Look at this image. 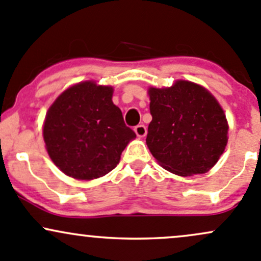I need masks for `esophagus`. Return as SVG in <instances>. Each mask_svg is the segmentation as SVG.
<instances>
[{"mask_svg": "<svg viewBox=\"0 0 261 261\" xmlns=\"http://www.w3.org/2000/svg\"><path fill=\"white\" fill-rule=\"evenodd\" d=\"M134 130H135L136 135L139 137H144V136H146V134H147V128H146L145 125H137V126H135V128H134Z\"/></svg>", "mask_w": 261, "mask_h": 261, "instance_id": "34e87169", "label": "esophagus"}]
</instances>
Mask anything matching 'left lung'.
Masks as SVG:
<instances>
[{
	"mask_svg": "<svg viewBox=\"0 0 261 261\" xmlns=\"http://www.w3.org/2000/svg\"><path fill=\"white\" fill-rule=\"evenodd\" d=\"M146 144L165 170L178 176L205 173L224 152L228 122L205 88L177 80L170 88H150Z\"/></svg>",
	"mask_w": 261,
	"mask_h": 261,
	"instance_id": "1",
	"label": "left lung"
}]
</instances>
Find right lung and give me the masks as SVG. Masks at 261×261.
Segmentation results:
<instances>
[{
    "mask_svg": "<svg viewBox=\"0 0 261 261\" xmlns=\"http://www.w3.org/2000/svg\"><path fill=\"white\" fill-rule=\"evenodd\" d=\"M114 89L83 82L63 91L48 109L43 139L54 165L76 179L99 178L120 162L136 134L113 102Z\"/></svg>",
    "mask_w": 261,
    "mask_h": 261,
    "instance_id": "right-lung-1",
    "label": "right lung"
}]
</instances>
